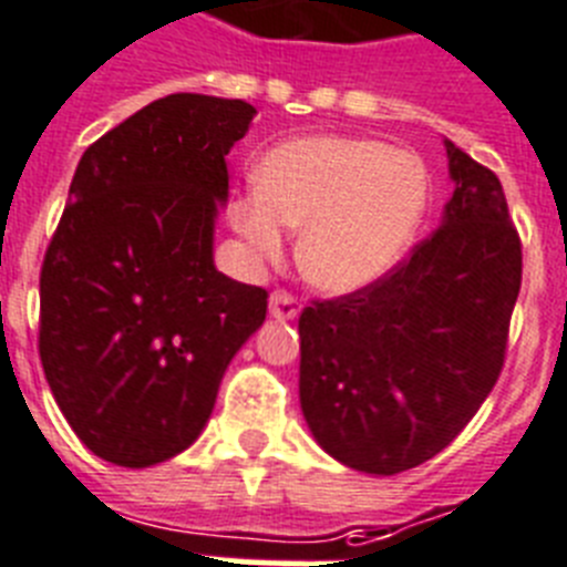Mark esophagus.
<instances>
[{
	"mask_svg": "<svg viewBox=\"0 0 567 567\" xmlns=\"http://www.w3.org/2000/svg\"><path fill=\"white\" fill-rule=\"evenodd\" d=\"M298 312H301V303H298V298H292L289 292L269 295V316H272L275 321H292V318H298Z\"/></svg>",
	"mask_w": 567,
	"mask_h": 567,
	"instance_id": "1",
	"label": "esophagus"
}]
</instances>
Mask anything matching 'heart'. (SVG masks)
Returning <instances> with one entry per match:
<instances>
[{
    "label": "heart",
    "instance_id": "b5f03b06",
    "mask_svg": "<svg viewBox=\"0 0 567 567\" xmlns=\"http://www.w3.org/2000/svg\"><path fill=\"white\" fill-rule=\"evenodd\" d=\"M255 181L258 188L229 203V226L249 260H278L287 229H301L298 269L327 295L364 292L393 272L430 197L415 154L352 134L284 140L260 157Z\"/></svg>",
    "mask_w": 567,
    "mask_h": 567
}]
</instances>
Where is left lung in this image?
Returning <instances> with one entry per match:
<instances>
[{"label":"left lung","instance_id":"1","mask_svg":"<svg viewBox=\"0 0 567 567\" xmlns=\"http://www.w3.org/2000/svg\"><path fill=\"white\" fill-rule=\"evenodd\" d=\"M442 224L364 292L301 312V410L336 462L395 476L442 453L491 395L522 246L499 177L444 140Z\"/></svg>","mask_w":567,"mask_h":567}]
</instances>
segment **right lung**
<instances>
[{"label": "right lung", "mask_w": 567, "mask_h": 567, "mask_svg": "<svg viewBox=\"0 0 567 567\" xmlns=\"http://www.w3.org/2000/svg\"><path fill=\"white\" fill-rule=\"evenodd\" d=\"M258 111L168 94L85 148L40 278V358L80 442L152 467L197 442L266 289L215 266L226 154Z\"/></svg>", "instance_id": "right-lung-1"}]
</instances>
